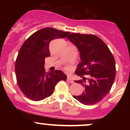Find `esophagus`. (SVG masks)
<instances>
[{"instance_id":"1","label":"esophagus","mask_w":130,"mask_h":130,"mask_svg":"<svg viewBox=\"0 0 130 130\" xmlns=\"http://www.w3.org/2000/svg\"><path fill=\"white\" fill-rule=\"evenodd\" d=\"M67 81L69 82L70 83H74V80H73L72 77L70 76L67 77Z\"/></svg>"}]
</instances>
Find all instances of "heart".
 <instances>
[{"instance_id": "heart-1", "label": "heart", "mask_w": 130, "mask_h": 130, "mask_svg": "<svg viewBox=\"0 0 130 130\" xmlns=\"http://www.w3.org/2000/svg\"><path fill=\"white\" fill-rule=\"evenodd\" d=\"M65 70H66L67 71H69L70 69L69 67H66V68H65Z\"/></svg>"}]
</instances>
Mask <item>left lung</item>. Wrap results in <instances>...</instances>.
Listing matches in <instances>:
<instances>
[{
  "label": "left lung",
  "instance_id": "obj_1",
  "mask_svg": "<svg viewBox=\"0 0 130 130\" xmlns=\"http://www.w3.org/2000/svg\"><path fill=\"white\" fill-rule=\"evenodd\" d=\"M68 39L77 46L81 62L75 73L83 80H75L84 87L79 96L73 98L85 105H92L108 95L114 83L116 74V62L108 46L99 37L92 34L73 33Z\"/></svg>",
  "mask_w": 130,
  "mask_h": 130
}]
</instances>
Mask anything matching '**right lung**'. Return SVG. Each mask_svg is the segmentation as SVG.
Returning a JSON list of instances; mask_svg holds the SVG:
<instances>
[{"instance_id":"1","label":"right lung","mask_w":130,"mask_h":130,"mask_svg":"<svg viewBox=\"0 0 130 130\" xmlns=\"http://www.w3.org/2000/svg\"><path fill=\"white\" fill-rule=\"evenodd\" d=\"M70 34L43 28L30 35L21 47L15 63L16 77L19 89L28 98L36 101L45 99L53 93L60 80H67L62 71L46 73L44 66V59L50 56V41L65 38Z\"/></svg>"}]
</instances>
